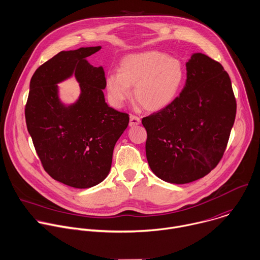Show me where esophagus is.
I'll return each mask as SVG.
<instances>
[{
    "instance_id": "34e87169",
    "label": "esophagus",
    "mask_w": 260,
    "mask_h": 260,
    "mask_svg": "<svg viewBox=\"0 0 260 260\" xmlns=\"http://www.w3.org/2000/svg\"><path fill=\"white\" fill-rule=\"evenodd\" d=\"M141 123V119L135 115L129 116V126H137Z\"/></svg>"
}]
</instances>
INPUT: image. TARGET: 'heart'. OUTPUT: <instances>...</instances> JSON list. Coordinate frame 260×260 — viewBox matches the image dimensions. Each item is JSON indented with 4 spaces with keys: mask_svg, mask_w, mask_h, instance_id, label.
Masks as SVG:
<instances>
[{
    "mask_svg": "<svg viewBox=\"0 0 260 260\" xmlns=\"http://www.w3.org/2000/svg\"><path fill=\"white\" fill-rule=\"evenodd\" d=\"M185 79L183 63L160 51H146L125 56L119 72L110 73L105 80L110 102L122 107L132 98L131 86L138 104L148 112L168 107L179 95Z\"/></svg>",
    "mask_w": 260,
    "mask_h": 260,
    "instance_id": "1",
    "label": "heart"
}]
</instances>
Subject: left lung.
I'll return each instance as SVG.
<instances>
[{
  "instance_id": "obj_1",
  "label": "left lung",
  "mask_w": 260,
  "mask_h": 260,
  "mask_svg": "<svg viewBox=\"0 0 260 260\" xmlns=\"http://www.w3.org/2000/svg\"><path fill=\"white\" fill-rule=\"evenodd\" d=\"M186 68L180 96L142 119L151 170L162 181L178 185L197 181L217 165L237 110L231 78L221 64L193 53Z\"/></svg>"
}]
</instances>
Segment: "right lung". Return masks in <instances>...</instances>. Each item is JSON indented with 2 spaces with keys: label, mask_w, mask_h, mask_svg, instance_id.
Masks as SVG:
<instances>
[{
  "label": "right lung",
  "mask_w": 260,
  "mask_h": 260,
  "mask_svg": "<svg viewBox=\"0 0 260 260\" xmlns=\"http://www.w3.org/2000/svg\"><path fill=\"white\" fill-rule=\"evenodd\" d=\"M101 46L62 51L41 65L29 83L27 131L45 170L76 189L92 188L110 171L116 142L129 117L105 102V72L88 58ZM74 76L80 95L72 104L59 98L57 84Z\"/></svg>",
  "instance_id": "obj_1"
}]
</instances>
